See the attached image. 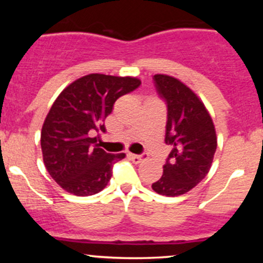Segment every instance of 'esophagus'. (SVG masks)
I'll list each match as a JSON object with an SVG mask.
<instances>
[{
    "mask_svg": "<svg viewBox=\"0 0 263 263\" xmlns=\"http://www.w3.org/2000/svg\"><path fill=\"white\" fill-rule=\"evenodd\" d=\"M128 157L134 163H141L144 158H146L147 155L146 153H142V155H132V153H129Z\"/></svg>",
    "mask_w": 263,
    "mask_h": 263,
    "instance_id": "34e87169",
    "label": "esophagus"
}]
</instances>
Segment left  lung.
I'll use <instances>...</instances> for the list:
<instances>
[{
  "label": "left lung",
  "instance_id": "left-lung-1",
  "mask_svg": "<svg viewBox=\"0 0 263 263\" xmlns=\"http://www.w3.org/2000/svg\"><path fill=\"white\" fill-rule=\"evenodd\" d=\"M153 81L167 105L164 141L172 151L163 165V176L152 189L177 197L206 177L218 146L215 127L203 102L182 81L163 74L155 75Z\"/></svg>",
  "mask_w": 263,
  "mask_h": 263
}]
</instances>
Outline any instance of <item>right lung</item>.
Instances as JSON below:
<instances>
[{
	"label": "right lung",
	"mask_w": 263,
	"mask_h": 263,
	"mask_svg": "<svg viewBox=\"0 0 263 263\" xmlns=\"http://www.w3.org/2000/svg\"><path fill=\"white\" fill-rule=\"evenodd\" d=\"M140 85L136 78L89 74L60 92L45 117L41 146L48 173L63 189L89 197L107 185L114 164L126 155L105 152L91 135L106 131L117 99Z\"/></svg>",
	"instance_id": "1"
}]
</instances>
